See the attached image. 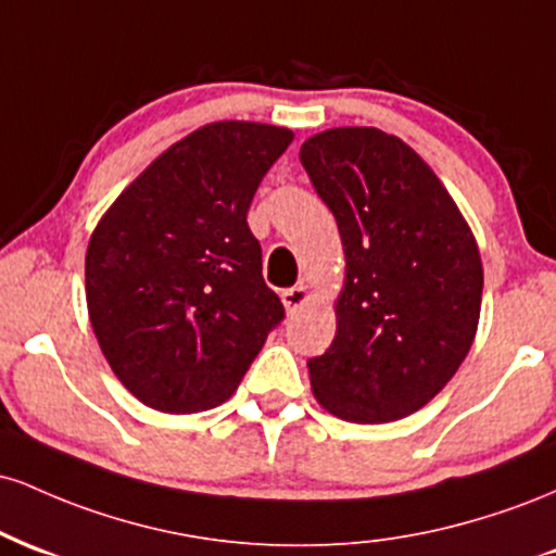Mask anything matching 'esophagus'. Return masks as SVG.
I'll list each match as a JSON object with an SVG mask.
<instances>
[{
    "instance_id": "34e87169",
    "label": "esophagus",
    "mask_w": 556,
    "mask_h": 556,
    "mask_svg": "<svg viewBox=\"0 0 556 556\" xmlns=\"http://www.w3.org/2000/svg\"><path fill=\"white\" fill-rule=\"evenodd\" d=\"M308 300H311V292L305 285H295V287H290V290L282 292V303H285L287 314H295V311L303 308Z\"/></svg>"
}]
</instances>
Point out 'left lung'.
I'll list each match as a JSON object with an SVG mask.
<instances>
[{"label": "left lung", "mask_w": 556, "mask_h": 556, "mask_svg": "<svg viewBox=\"0 0 556 556\" xmlns=\"http://www.w3.org/2000/svg\"><path fill=\"white\" fill-rule=\"evenodd\" d=\"M300 162L344 251L337 334L308 361L314 397L350 424L410 416L476 340L483 266L473 232L429 164L379 127L311 136Z\"/></svg>", "instance_id": "left-lung-1"}]
</instances>
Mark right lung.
Wrapping results in <instances>:
<instances>
[{
    "instance_id": "right-lung-1",
    "label": "right lung",
    "mask_w": 556,
    "mask_h": 556,
    "mask_svg": "<svg viewBox=\"0 0 556 556\" xmlns=\"http://www.w3.org/2000/svg\"><path fill=\"white\" fill-rule=\"evenodd\" d=\"M292 130L222 119L169 146L96 225L88 316L127 392L162 413H201L238 389L282 300L248 227L258 182Z\"/></svg>"
}]
</instances>
